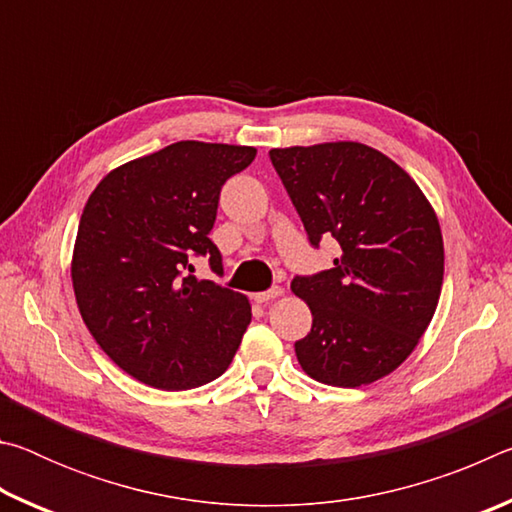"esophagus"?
<instances>
[{"mask_svg":"<svg viewBox=\"0 0 512 512\" xmlns=\"http://www.w3.org/2000/svg\"><path fill=\"white\" fill-rule=\"evenodd\" d=\"M282 289L280 287H273V289H268V291H259V293H255V302H259V305H264V302H271V300H275V298H280L282 296Z\"/></svg>","mask_w":512,"mask_h":512,"instance_id":"esophagus-1","label":"esophagus"}]
</instances>
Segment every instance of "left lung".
I'll return each mask as SVG.
<instances>
[{"instance_id":"left-lung-1","label":"left lung","mask_w":512,"mask_h":512,"mask_svg":"<svg viewBox=\"0 0 512 512\" xmlns=\"http://www.w3.org/2000/svg\"><path fill=\"white\" fill-rule=\"evenodd\" d=\"M311 246L332 235L334 268L296 275L314 323L296 341L311 379L357 388L406 361L438 307L445 248L438 216L400 164L359 142L271 149Z\"/></svg>"}]
</instances>
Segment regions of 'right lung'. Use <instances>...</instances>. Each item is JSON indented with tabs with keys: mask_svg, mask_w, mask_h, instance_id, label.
I'll list each match as a JSON object with an SVG mask.
<instances>
[{
	"mask_svg": "<svg viewBox=\"0 0 512 512\" xmlns=\"http://www.w3.org/2000/svg\"><path fill=\"white\" fill-rule=\"evenodd\" d=\"M257 149L185 140L112 169L83 207L72 255L76 305L94 341L142 384L187 391L221 377L250 302L192 275L221 253L207 237L225 180Z\"/></svg>",
	"mask_w": 512,
	"mask_h": 512,
	"instance_id": "right-lung-1",
	"label": "right lung"
}]
</instances>
